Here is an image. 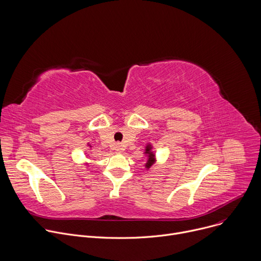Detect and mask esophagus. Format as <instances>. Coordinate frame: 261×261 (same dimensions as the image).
<instances>
[{
  "instance_id": "1",
  "label": "esophagus",
  "mask_w": 261,
  "mask_h": 261,
  "mask_svg": "<svg viewBox=\"0 0 261 261\" xmlns=\"http://www.w3.org/2000/svg\"><path fill=\"white\" fill-rule=\"evenodd\" d=\"M121 150H122V145H121V144H117L116 151H117V152H121Z\"/></svg>"
}]
</instances>
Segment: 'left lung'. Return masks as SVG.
Segmentation results:
<instances>
[{
  "mask_svg": "<svg viewBox=\"0 0 261 261\" xmlns=\"http://www.w3.org/2000/svg\"><path fill=\"white\" fill-rule=\"evenodd\" d=\"M145 156H146V163L144 164L145 168L146 169H150L155 163H156V155L153 151V146L151 143H147L145 145V150H144V153H143Z\"/></svg>",
  "mask_w": 261,
  "mask_h": 261,
  "instance_id": "left-lung-1",
  "label": "left lung"
}]
</instances>
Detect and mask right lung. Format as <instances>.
Here are the masks:
<instances>
[{"label":"right lung","instance_id":"1","mask_svg":"<svg viewBox=\"0 0 261 261\" xmlns=\"http://www.w3.org/2000/svg\"><path fill=\"white\" fill-rule=\"evenodd\" d=\"M88 145H90V146H91V144H89V143H88Z\"/></svg>","mask_w":261,"mask_h":261}]
</instances>
